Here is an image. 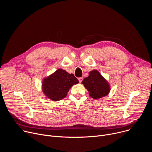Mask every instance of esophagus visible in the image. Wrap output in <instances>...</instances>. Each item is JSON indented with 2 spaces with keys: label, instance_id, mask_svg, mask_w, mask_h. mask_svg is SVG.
Masks as SVG:
<instances>
[{
  "label": "esophagus",
  "instance_id": "1",
  "mask_svg": "<svg viewBox=\"0 0 152 152\" xmlns=\"http://www.w3.org/2000/svg\"><path fill=\"white\" fill-rule=\"evenodd\" d=\"M78 80H79V82L81 83V82H82V80H83V77H79V78H78Z\"/></svg>",
  "mask_w": 152,
  "mask_h": 152
}]
</instances>
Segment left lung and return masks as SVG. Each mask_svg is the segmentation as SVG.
Returning <instances> with one entry per match:
<instances>
[{
  "mask_svg": "<svg viewBox=\"0 0 152 152\" xmlns=\"http://www.w3.org/2000/svg\"><path fill=\"white\" fill-rule=\"evenodd\" d=\"M82 83L89 91L90 96L94 99H99L108 94L110 91V86L106 80L96 70L89 73Z\"/></svg>",
  "mask_w": 152,
  "mask_h": 152,
  "instance_id": "8db88e82",
  "label": "left lung"
}]
</instances>
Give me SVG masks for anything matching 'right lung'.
Instances as JSON below:
<instances>
[{
  "instance_id": "add662e5",
  "label": "right lung",
  "mask_w": 152,
  "mask_h": 152,
  "mask_svg": "<svg viewBox=\"0 0 152 152\" xmlns=\"http://www.w3.org/2000/svg\"><path fill=\"white\" fill-rule=\"evenodd\" d=\"M79 83L73 74L58 69L43 79L42 88L46 96L53 101H58L66 97L72 86Z\"/></svg>"
}]
</instances>
